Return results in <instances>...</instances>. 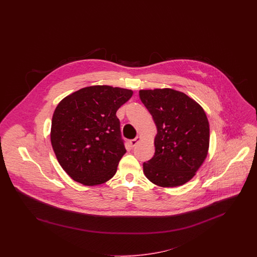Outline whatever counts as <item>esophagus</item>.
<instances>
[{"label": "esophagus", "mask_w": 257, "mask_h": 257, "mask_svg": "<svg viewBox=\"0 0 257 257\" xmlns=\"http://www.w3.org/2000/svg\"><path fill=\"white\" fill-rule=\"evenodd\" d=\"M140 140H141V137H137V138H135L133 140H130V145L132 146V147H135L139 142H140Z\"/></svg>", "instance_id": "obj_1"}]
</instances>
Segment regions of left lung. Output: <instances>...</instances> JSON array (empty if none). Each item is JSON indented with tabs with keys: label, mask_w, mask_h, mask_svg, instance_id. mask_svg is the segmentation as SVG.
I'll list each match as a JSON object with an SVG mask.
<instances>
[{
	"label": "left lung",
	"mask_w": 257,
	"mask_h": 257,
	"mask_svg": "<svg viewBox=\"0 0 257 257\" xmlns=\"http://www.w3.org/2000/svg\"><path fill=\"white\" fill-rule=\"evenodd\" d=\"M139 94L157 127L155 153L144 163V173L160 187L181 186L207 156L206 113L194 99L171 88L143 89Z\"/></svg>",
	"instance_id": "obj_1"
}]
</instances>
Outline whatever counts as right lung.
Returning a JSON list of instances; mask_svg holds the SVG:
<instances>
[{
	"instance_id": "add662e5",
	"label": "right lung",
	"mask_w": 257,
	"mask_h": 257,
	"mask_svg": "<svg viewBox=\"0 0 257 257\" xmlns=\"http://www.w3.org/2000/svg\"><path fill=\"white\" fill-rule=\"evenodd\" d=\"M133 95L126 88L92 86L63 98L54 111L51 144L61 168L79 183H105L126 153L116 110Z\"/></svg>"
}]
</instances>
